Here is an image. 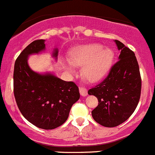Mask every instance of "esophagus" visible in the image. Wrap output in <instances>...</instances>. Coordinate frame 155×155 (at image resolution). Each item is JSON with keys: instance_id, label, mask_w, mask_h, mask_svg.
<instances>
[{"instance_id": "esophagus-1", "label": "esophagus", "mask_w": 155, "mask_h": 155, "mask_svg": "<svg viewBox=\"0 0 155 155\" xmlns=\"http://www.w3.org/2000/svg\"><path fill=\"white\" fill-rule=\"evenodd\" d=\"M79 92H80V94L82 96H86L88 95V91H87L86 88H79Z\"/></svg>"}]
</instances>
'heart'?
I'll use <instances>...</instances> for the list:
<instances>
[{
	"mask_svg": "<svg viewBox=\"0 0 155 155\" xmlns=\"http://www.w3.org/2000/svg\"><path fill=\"white\" fill-rule=\"evenodd\" d=\"M114 59L112 49L101 45H88L78 48L70 56L69 61L74 67H82L84 78L96 82L103 79L110 70ZM67 71L72 73L73 69L66 66Z\"/></svg>",
	"mask_w": 155,
	"mask_h": 155,
	"instance_id": "obj_1",
	"label": "heart"
}]
</instances>
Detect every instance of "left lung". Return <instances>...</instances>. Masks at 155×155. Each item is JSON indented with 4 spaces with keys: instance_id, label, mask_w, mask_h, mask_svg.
<instances>
[{
    "instance_id": "1",
    "label": "left lung",
    "mask_w": 155,
    "mask_h": 155,
    "mask_svg": "<svg viewBox=\"0 0 155 155\" xmlns=\"http://www.w3.org/2000/svg\"><path fill=\"white\" fill-rule=\"evenodd\" d=\"M114 42L121 51L119 60L107 77L88 92L99 102L92 111V117L105 127H115L126 121L137 108L141 93L140 73L135 53L121 41Z\"/></svg>"
}]
</instances>
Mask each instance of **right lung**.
<instances>
[{"instance_id": "right-lung-1", "label": "right lung", "mask_w": 155, "mask_h": 155, "mask_svg": "<svg viewBox=\"0 0 155 155\" xmlns=\"http://www.w3.org/2000/svg\"><path fill=\"white\" fill-rule=\"evenodd\" d=\"M45 40L30 43L15 63L14 96L23 117L35 126L54 129L67 121L73 104L80 98L78 87L51 73L39 74L30 69L29 55L45 50ZM58 49L52 56L57 59Z\"/></svg>"}]
</instances>
